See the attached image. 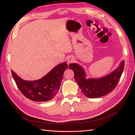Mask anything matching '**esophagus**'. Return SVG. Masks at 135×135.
I'll list each match as a JSON object with an SVG mask.
<instances>
[{"instance_id":"esophagus-1","label":"esophagus","mask_w":135,"mask_h":135,"mask_svg":"<svg viewBox=\"0 0 135 135\" xmlns=\"http://www.w3.org/2000/svg\"><path fill=\"white\" fill-rule=\"evenodd\" d=\"M67 60V62L68 63V64H69V63L73 62L74 61V59L73 57H68Z\"/></svg>"}]
</instances>
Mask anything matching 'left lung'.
Here are the masks:
<instances>
[{
  "mask_svg": "<svg viewBox=\"0 0 135 135\" xmlns=\"http://www.w3.org/2000/svg\"><path fill=\"white\" fill-rule=\"evenodd\" d=\"M124 60L119 67L108 75L100 78H86V73L81 65L76 63L69 64L73 70L77 84L81 89L82 93L89 98H97L110 93L115 88L124 68Z\"/></svg>",
  "mask_w": 135,
  "mask_h": 135,
  "instance_id": "obj_1",
  "label": "left lung"
}]
</instances>
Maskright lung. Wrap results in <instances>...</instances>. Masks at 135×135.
Returning a JSON list of instances; mask_svg holds the SVG:
<instances>
[{"label":"right lung","mask_w":135,"mask_h":135,"mask_svg":"<svg viewBox=\"0 0 135 135\" xmlns=\"http://www.w3.org/2000/svg\"><path fill=\"white\" fill-rule=\"evenodd\" d=\"M66 62L54 67L41 79L35 81H25L11 70L16 84L24 95L34 102H47L53 99L58 92L63 74L67 69Z\"/></svg>","instance_id":"1"}]
</instances>
